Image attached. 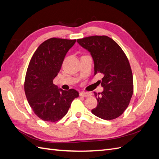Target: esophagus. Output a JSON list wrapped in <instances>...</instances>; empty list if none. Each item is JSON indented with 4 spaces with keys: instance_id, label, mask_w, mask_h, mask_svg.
Returning <instances> with one entry per match:
<instances>
[{
    "instance_id": "1",
    "label": "esophagus",
    "mask_w": 159,
    "mask_h": 159,
    "mask_svg": "<svg viewBox=\"0 0 159 159\" xmlns=\"http://www.w3.org/2000/svg\"><path fill=\"white\" fill-rule=\"evenodd\" d=\"M92 95V93L90 92H81L80 93V96H83V97H89Z\"/></svg>"
}]
</instances>
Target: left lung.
<instances>
[{
	"label": "left lung",
	"mask_w": 159,
	"mask_h": 159,
	"mask_svg": "<svg viewBox=\"0 0 159 159\" xmlns=\"http://www.w3.org/2000/svg\"><path fill=\"white\" fill-rule=\"evenodd\" d=\"M79 44L90 52L94 74L101 73L103 92H94L97 107L92 110L96 116L111 120L126 109L133 93V78L125 53L113 39L107 36H91L77 39Z\"/></svg>",
	"instance_id": "8db88e82"
}]
</instances>
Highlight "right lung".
I'll return each instance as SVG.
<instances>
[{
    "mask_svg": "<svg viewBox=\"0 0 159 159\" xmlns=\"http://www.w3.org/2000/svg\"><path fill=\"white\" fill-rule=\"evenodd\" d=\"M75 42L76 39L50 38L39 45L30 61L25 92L30 107L43 121L55 122L61 119L79 96L75 89L64 91L53 84L66 53Z\"/></svg>",
    "mask_w": 159,
    "mask_h": 159,
    "instance_id": "1",
    "label": "right lung"
}]
</instances>
